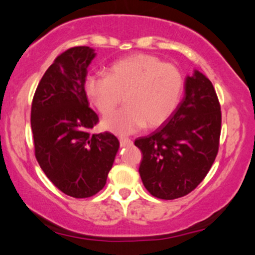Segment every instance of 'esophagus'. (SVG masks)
<instances>
[{
  "label": "esophagus",
  "instance_id": "1",
  "mask_svg": "<svg viewBox=\"0 0 255 255\" xmlns=\"http://www.w3.org/2000/svg\"><path fill=\"white\" fill-rule=\"evenodd\" d=\"M119 141H120V145H121V147H126V145L131 144V140H130V138L125 137V136L119 137Z\"/></svg>",
  "mask_w": 255,
  "mask_h": 255
}]
</instances>
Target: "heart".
Returning a JSON list of instances; mask_svg holds the SVG:
<instances>
[{
    "instance_id": "b5f03b06",
    "label": "heart",
    "mask_w": 255,
    "mask_h": 255,
    "mask_svg": "<svg viewBox=\"0 0 255 255\" xmlns=\"http://www.w3.org/2000/svg\"><path fill=\"white\" fill-rule=\"evenodd\" d=\"M184 80L177 67L158 57L135 53L112 64L108 76L87 74L84 92L103 115L121 103L125 107L104 119L105 129L130 134L164 124L181 101Z\"/></svg>"
}]
</instances>
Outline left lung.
Listing matches in <instances>:
<instances>
[{
  "instance_id": "obj_1",
  "label": "left lung",
  "mask_w": 255,
  "mask_h": 255,
  "mask_svg": "<svg viewBox=\"0 0 255 255\" xmlns=\"http://www.w3.org/2000/svg\"><path fill=\"white\" fill-rule=\"evenodd\" d=\"M220 104L211 81L195 71L185 81V97L154 133L135 140L141 179L159 199L186 196L211 169L219 149Z\"/></svg>"
}]
</instances>
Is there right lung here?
Masks as SVG:
<instances>
[{
    "label": "right lung",
    "mask_w": 255,
    "mask_h": 255,
    "mask_svg": "<svg viewBox=\"0 0 255 255\" xmlns=\"http://www.w3.org/2000/svg\"><path fill=\"white\" fill-rule=\"evenodd\" d=\"M96 57L90 46L60 53L36 88L31 105L35 156L56 188L74 198H87L106 184L119 140L105 131L84 92L87 67Z\"/></svg>",
    "instance_id": "right-lung-1"
}]
</instances>
